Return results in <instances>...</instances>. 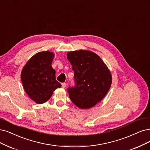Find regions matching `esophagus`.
<instances>
[{"label":"esophagus","mask_w":150,"mask_h":150,"mask_svg":"<svg viewBox=\"0 0 150 150\" xmlns=\"http://www.w3.org/2000/svg\"><path fill=\"white\" fill-rule=\"evenodd\" d=\"M66 86V83H62V87L65 88Z\"/></svg>","instance_id":"esophagus-1"}]
</instances>
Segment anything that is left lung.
Returning <instances> with one entry per match:
<instances>
[{"mask_svg": "<svg viewBox=\"0 0 150 150\" xmlns=\"http://www.w3.org/2000/svg\"><path fill=\"white\" fill-rule=\"evenodd\" d=\"M74 71L75 85L67 88L75 105L85 109L93 107L106 95L112 83L107 66L97 54L80 50L67 53Z\"/></svg>", "mask_w": 150, "mask_h": 150, "instance_id": "8db88e82", "label": "left lung"}]
</instances>
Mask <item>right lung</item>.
Wrapping results in <instances>:
<instances>
[{
  "mask_svg": "<svg viewBox=\"0 0 150 150\" xmlns=\"http://www.w3.org/2000/svg\"><path fill=\"white\" fill-rule=\"evenodd\" d=\"M54 56L49 51L38 52L28 61L21 71L24 90L37 104L48 101L54 91L61 86L55 79V71L51 66Z\"/></svg>",
  "mask_w": 150,
  "mask_h": 150,
  "instance_id": "add662e5",
  "label": "right lung"
}]
</instances>
